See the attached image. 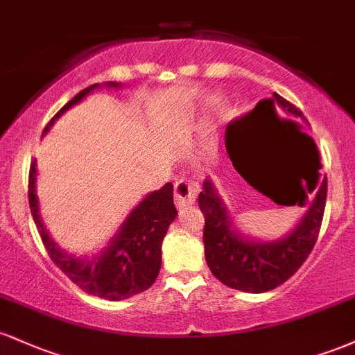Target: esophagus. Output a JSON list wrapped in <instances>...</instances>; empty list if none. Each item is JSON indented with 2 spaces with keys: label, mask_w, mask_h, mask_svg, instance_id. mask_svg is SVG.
<instances>
[{
  "label": "esophagus",
  "mask_w": 355,
  "mask_h": 355,
  "mask_svg": "<svg viewBox=\"0 0 355 355\" xmlns=\"http://www.w3.org/2000/svg\"><path fill=\"white\" fill-rule=\"evenodd\" d=\"M195 198H197V189L187 180H177L173 187V200L175 207L178 210L187 209V207L193 205Z\"/></svg>",
  "instance_id": "1"
}]
</instances>
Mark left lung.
<instances>
[{"label": "left lung", "instance_id": "left-lung-1", "mask_svg": "<svg viewBox=\"0 0 355 355\" xmlns=\"http://www.w3.org/2000/svg\"><path fill=\"white\" fill-rule=\"evenodd\" d=\"M262 105L270 108V113L275 118L277 105L291 118L285 121L294 126L297 137L312 144V138L300 130V126L309 123L299 108L277 93H274V98L263 100ZM319 168L320 164L317 158L315 166L304 175L305 187L302 182L299 183V193L294 198V205L297 202L300 207L307 205L302 218L288 234L277 240H259L237 230L229 207L223 203L214 182L209 178L203 182V190L198 195V207L205 215V260L211 274L220 282L242 292L262 294L284 284L295 274L315 245L324 217L327 178L320 177ZM309 194L311 195V201L308 200Z\"/></svg>", "mask_w": 355, "mask_h": 355}]
</instances>
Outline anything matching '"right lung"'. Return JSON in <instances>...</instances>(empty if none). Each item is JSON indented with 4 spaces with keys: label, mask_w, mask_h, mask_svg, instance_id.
Instances as JSON below:
<instances>
[{
    "label": "right lung",
    "mask_w": 355,
    "mask_h": 355,
    "mask_svg": "<svg viewBox=\"0 0 355 355\" xmlns=\"http://www.w3.org/2000/svg\"><path fill=\"white\" fill-rule=\"evenodd\" d=\"M101 87L118 89L121 88V83L107 81L103 85L95 83L81 89L75 98L68 101L51 118L43 135L50 132L55 121L67 110L78 105L93 89ZM36 173L38 170L35 160L30 168V189H28L31 215L48 255L73 284L78 285L87 294L105 300H123L152 287L162 267V242L168 227L177 217L172 183H165L160 190L150 191L144 200L133 207L123 223L118 227L116 234L96 254L76 257L64 252L44 227L40 214L38 195H36Z\"/></svg>",
    "instance_id": "add662e5"
}]
</instances>
